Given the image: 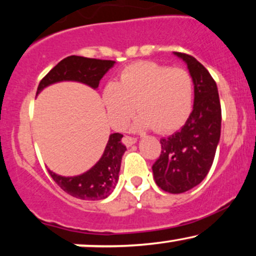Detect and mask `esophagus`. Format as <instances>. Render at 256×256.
<instances>
[{
	"label": "esophagus",
	"instance_id": "34e87169",
	"mask_svg": "<svg viewBox=\"0 0 256 256\" xmlns=\"http://www.w3.org/2000/svg\"><path fill=\"white\" fill-rule=\"evenodd\" d=\"M122 142H124L125 146H130L134 144V143L137 142V138L136 137H131V136H124V138H122Z\"/></svg>",
	"mask_w": 256,
	"mask_h": 256
}]
</instances>
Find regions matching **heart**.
<instances>
[{
  "label": "heart",
  "mask_w": 256,
  "mask_h": 256,
  "mask_svg": "<svg viewBox=\"0 0 256 256\" xmlns=\"http://www.w3.org/2000/svg\"><path fill=\"white\" fill-rule=\"evenodd\" d=\"M102 100L116 128H124L137 108L134 128H154L158 134H170L182 128L192 113V78L179 67L140 61L125 67L119 82L106 84Z\"/></svg>",
  "instance_id": "heart-1"
}]
</instances>
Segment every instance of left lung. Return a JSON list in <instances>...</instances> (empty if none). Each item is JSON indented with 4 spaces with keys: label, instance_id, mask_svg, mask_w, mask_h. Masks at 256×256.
I'll return each instance as SVG.
<instances>
[{
    "label": "left lung",
    "instance_id": "obj_1",
    "mask_svg": "<svg viewBox=\"0 0 256 256\" xmlns=\"http://www.w3.org/2000/svg\"><path fill=\"white\" fill-rule=\"evenodd\" d=\"M188 64L194 82V110L172 136L161 138V154L152 165L155 183L164 192L192 189L210 172L222 128V107L216 80L192 55L174 52Z\"/></svg>",
    "mask_w": 256,
    "mask_h": 256
}]
</instances>
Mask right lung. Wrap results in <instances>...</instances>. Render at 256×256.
Returning <instances> with one entry per match:
<instances>
[{
  "label": "right lung",
  "instance_id": "1",
  "mask_svg": "<svg viewBox=\"0 0 256 256\" xmlns=\"http://www.w3.org/2000/svg\"><path fill=\"white\" fill-rule=\"evenodd\" d=\"M116 61L98 60L83 56H67L46 73L40 82L37 94L48 85L62 80H76L96 89L100 80ZM122 134H112L101 158L88 172L76 177H62L48 170L49 174L64 192L80 200L98 201L110 195L119 178L122 158L126 146L122 143Z\"/></svg>",
  "mask_w": 256,
  "mask_h": 256
}]
</instances>
